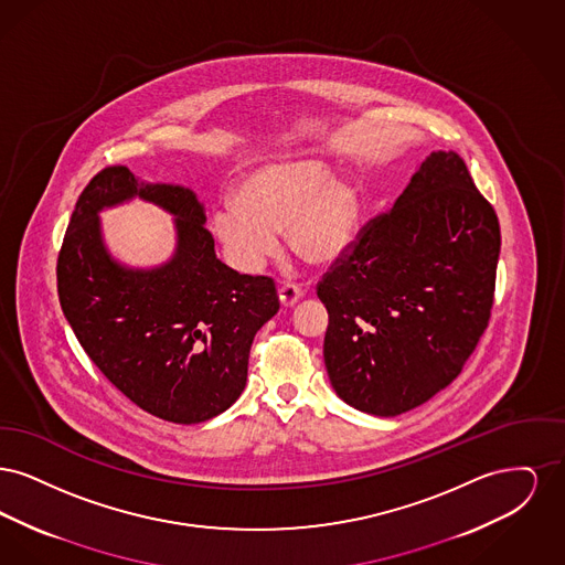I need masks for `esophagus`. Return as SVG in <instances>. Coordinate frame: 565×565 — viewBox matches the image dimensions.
<instances>
[{"label":"esophagus","instance_id":"esophagus-1","mask_svg":"<svg viewBox=\"0 0 565 565\" xmlns=\"http://www.w3.org/2000/svg\"><path fill=\"white\" fill-rule=\"evenodd\" d=\"M300 298H302V290L295 284H286L279 288V300L284 307H295Z\"/></svg>","mask_w":565,"mask_h":565}]
</instances>
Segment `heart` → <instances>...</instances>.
<instances>
[{"label": "heart", "mask_w": 565, "mask_h": 565, "mask_svg": "<svg viewBox=\"0 0 565 565\" xmlns=\"http://www.w3.org/2000/svg\"><path fill=\"white\" fill-rule=\"evenodd\" d=\"M362 190L332 178L320 159L277 162L243 180L237 201L220 203L210 226L226 263L256 275L279 252L286 231L290 252L309 265L328 267L353 249L362 224Z\"/></svg>", "instance_id": "heart-1"}]
</instances>
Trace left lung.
Returning a JSON list of instances; mask_svg holds the SVG:
<instances>
[{
    "label": "left lung",
    "mask_w": 565,
    "mask_h": 565,
    "mask_svg": "<svg viewBox=\"0 0 565 565\" xmlns=\"http://www.w3.org/2000/svg\"><path fill=\"white\" fill-rule=\"evenodd\" d=\"M498 256V215L466 162L431 152L318 286L337 396L396 417L445 390L489 322Z\"/></svg>",
    "instance_id": "obj_1"
}]
</instances>
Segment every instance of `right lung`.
<instances>
[{"mask_svg":"<svg viewBox=\"0 0 565 565\" xmlns=\"http://www.w3.org/2000/svg\"><path fill=\"white\" fill-rule=\"evenodd\" d=\"M141 198L174 215L177 249L157 268L113 258L98 214ZM205 205L180 184L108 167L82 190L56 263L61 309L97 369L139 408L201 424L242 396L254 334L279 311L269 277L217 260Z\"/></svg>","mask_w":565,"mask_h":565,"instance_id":"right-lung-1","label":"right lung"}]
</instances>
